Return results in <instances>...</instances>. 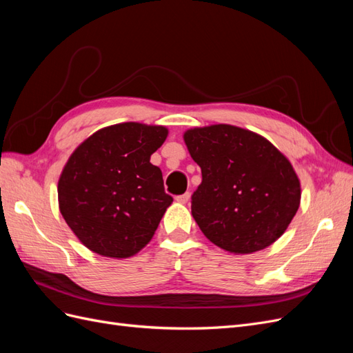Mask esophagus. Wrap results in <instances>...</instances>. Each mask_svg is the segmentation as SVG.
<instances>
[{
  "label": "esophagus",
  "instance_id": "1",
  "mask_svg": "<svg viewBox=\"0 0 353 353\" xmlns=\"http://www.w3.org/2000/svg\"><path fill=\"white\" fill-rule=\"evenodd\" d=\"M175 200L178 203H183V205H185V203L190 200V193H184V194H181V196H176Z\"/></svg>",
  "mask_w": 353,
  "mask_h": 353
}]
</instances>
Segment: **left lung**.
<instances>
[{"mask_svg":"<svg viewBox=\"0 0 353 353\" xmlns=\"http://www.w3.org/2000/svg\"><path fill=\"white\" fill-rule=\"evenodd\" d=\"M184 141L201 169L191 213L218 248L253 253L279 240L301 205L288 159L266 138L232 125L193 128Z\"/></svg>","mask_w":353,"mask_h":353,"instance_id":"1","label":"left lung"}]
</instances>
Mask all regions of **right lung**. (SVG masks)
<instances>
[{
    "label": "right lung",
    "mask_w": 353,
    "mask_h": 353,
    "mask_svg": "<svg viewBox=\"0 0 353 353\" xmlns=\"http://www.w3.org/2000/svg\"><path fill=\"white\" fill-rule=\"evenodd\" d=\"M166 137L165 126L125 122L94 132L72 153L59 179V208L85 248L125 259L152 240L174 200L150 163Z\"/></svg>",
    "instance_id": "right-lung-1"
}]
</instances>
